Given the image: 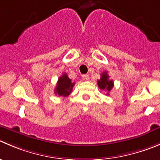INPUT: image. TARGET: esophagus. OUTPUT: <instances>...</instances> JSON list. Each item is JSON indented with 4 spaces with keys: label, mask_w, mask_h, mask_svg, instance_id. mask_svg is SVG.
<instances>
[{
    "label": "esophagus",
    "mask_w": 160,
    "mask_h": 160,
    "mask_svg": "<svg viewBox=\"0 0 160 160\" xmlns=\"http://www.w3.org/2000/svg\"><path fill=\"white\" fill-rule=\"evenodd\" d=\"M82 78L84 79V80H89V75H88V74H82Z\"/></svg>",
    "instance_id": "esophagus-1"
}]
</instances>
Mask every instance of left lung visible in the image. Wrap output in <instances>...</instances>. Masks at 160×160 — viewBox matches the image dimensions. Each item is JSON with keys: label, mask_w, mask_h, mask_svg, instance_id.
<instances>
[{"label": "left lung", "mask_w": 160, "mask_h": 160, "mask_svg": "<svg viewBox=\"0 0 160 160\" xmlns=\"http://www.w3.org/2000/svg\"><path fill=\"white\" fill-rule=\"evenodd\" d=\"M99 88L102 90H107L108 92H110L114 86V82L112 80L109 79V75L108 74L107 71H104L101 74V78L100 80L97 81Z\"/></svg>", "instance_id": "8db88e82"}]
</instances>
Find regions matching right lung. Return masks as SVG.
Masks as SVG:
<instances>
[{"mask_svg": "<svg viewBox=\"0 0 160 160\" xmlns=\"http://www.w3.org/2000/svg\"><path fill=\"white\" fill-rule=\"evenodd\" d=\"M74 86V82H71L66 73H63L62 76L59 78L56 89H55V94L60 97H68L72 92Z\"/></svg>", "mask_w": 160, "mask_h": 160, "instance_id": "1", "label": "right lung"}]
</instances>
